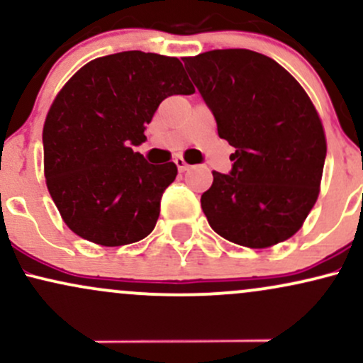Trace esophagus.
Segmentation results:
<instances>
[{
    "label": "esophagus",
    "mask_w": 363,
    "mask_h": 363,
    "mask_svg": "<svg viewBox=\"0 0 363 363\" xmlns=\"http://www.w3.org/2000/svg\"><path fill=\"white\" fill-rule=\"evenodd\" d=\"M174 164H176L179 172H186V170L189 169V164H186V160L182 157H177L176 160H174Z\"/></svg>",
    "instance_id": "34e87169"
}]
</instances>
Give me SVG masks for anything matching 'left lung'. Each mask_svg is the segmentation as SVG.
I'll return each mask as SVG.
<instances>
[{"instance_id": "1", "label": "left lung", "mask_w": 363, "mask_h": 363, "mask_svg": "<svg viewBox=\"0 0 363 363\" xmlns=\"http://www.w3.org/2000/svg\"><path fill=\"white\" fill-rule=\"evenodd\" d=\"M184 66L235 148L228 174L201 196L218 235L262 249L290 239L319 194L326 138L309 95L277 61L249 49H215Z\"/></svg>"}]
</instances>
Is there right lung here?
I'll return each instance as SVG.
<instances>
[{"label":"right lung","mask_w":363,"mask_h":363,"mask_svg":"<svg viewBox=\"0 0 363 363\" xmlns=\"http://www.w3.org/2000/svg\"><path fill=\"white\" fill-rule=\"evenodd\" d=\"M194 94L177 57L124 51L72 77L44 123V174L65 223L82 239L126 245L155 228L174 162L153 165L133 147L164 99Z\"/></svg>","instance_id":"1"}]
</instances>
